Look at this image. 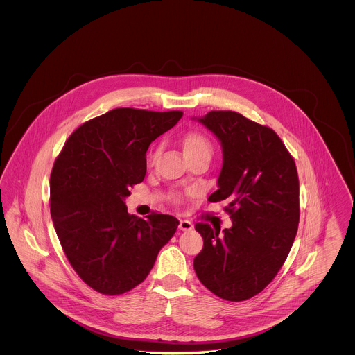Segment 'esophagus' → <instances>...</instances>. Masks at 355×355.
Here are the masks:
<instances>
[{
  "mask_svg": "<svg viewBox=\"0 0 355 355\" xmlns=\"http://www.w3.org/2000/svg\"><path fill=\"white\" fill-rule=\"evenodd\" d=\"M193 228H194V225H193L191 221H189V220H180V223H179V230H180V231H191Z\"/></svg>",
  "mask_w": 355,
  "mask_h": 355,
  "instance_id": "1",
  "label": "esophagus"
}]
</instances>
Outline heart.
<instances>
[{
	"label": "heart",
	"mask_w": 355,
	"mask_h": 355,
	"mask_svg": "<svg viewBox=\"0 0 355 355\" xmlns=\"http://www.w3.org/2000/svg\"><path fill=\"white\" fill-rule=\"evenodd\" d=\"M183 148H184V153L189 154V153L200 152V150H210L211 146H210V142L201 135V134H197V132H193V134H189L184 141H183Z\"/></svg>",
	"instance_id": "obj_1"
}]
</instances>
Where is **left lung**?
Wrapping results in <instances>:
<instances>
[{
    "mask_svg": "<svg viewBox=\"0 0 355 355\" xmlns=\"http://www.w3.org/2000/svg\"><path fill=\"white\" fill-rule=\"evenodd\" d=\"M200 121L218 139L223 166L210 202L228 201L232 227L200 223L203 249L194 269L214 295L241 302L277 275L300 223V180L294 158L277 134L231 110L209 112Z\"/></svg>",
    "mask_w": 355,
    "mask_h": 355,
    "instance_id": "8db88e82",
    "label": "left lung"
}]
</instances>
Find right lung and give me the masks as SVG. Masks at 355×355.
Segmentation results:
<instances>
[{
	"mask_svg": "<svg viewBox=\"0 0 355 355\" xmlns=\"http://www.w3.org/2000/svg\"><path fill=\"white\" fill-rule=\"evenodd\" d=\"M183 113L117 107L80 125L51 176V214L62 250L80 279L105 295L141 284L179 220L127 211L125 198L146 175V152Z\"/></svg>",
	"mask_w": 355,
	"mask_h": 355,
	"instance_id": "right-lung-1",
	"label": "right lung"
}]
</instances>
